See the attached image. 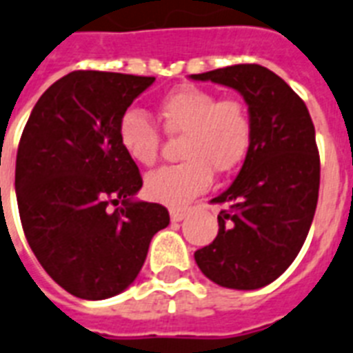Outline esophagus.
I'll return each mask as SVG.
<instances>
[{
    "mask_svg": "<svg viewBox=\"0 0 353 353\" xmlns=\"http://www.w3.org/2000/svg\"><path fill=\"white\" fill-rule=\"evenodd\" d=\"M171 222H182L183 218L188 216V212L183 211V209H171Z\"/></svg>",
    "mask_w": 353,
    "mask_h": 353,
    "instance_id": "esophagus-1",
    "label": "esophagus"
}]
</instances>
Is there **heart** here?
<instances>
[{"instance_id":"heart-1","label":"heart","mask_w":353,"mask_h":353,"mask_svg":"<svg viewBox=\"0 0 353 353\" xmlns=\"http://www.w3.org/2000/svg\"><path fill=\"white\" fill-rule=\"evenodd\" d=\"M162 130L183 137L182 164L168 165L145 179V194L153 202L183 208L208 191L212 171L232 173L247 159L252 121L240 99H220L211 90L183 86L165 95L157 108ZM119 142L133 162L153 165L159 159V128L141 110H126L119 119Z\"/></svg>"}]
</instances>
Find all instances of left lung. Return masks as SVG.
<instances>
[{
  "instance_id": "8db88e82",
  "label": "left lung",
  "mask_w": 353,
  "mask_h": 353,
  "mask_svg": "<svg viewBox=\"0 0 353 353\" xmlns=\"http://www.w3.org/2000/svg\"><path fill=\"white\" fill-rule=\"evenodd\" d=\"M191 79L236 90L252 121L240 173L212 198L229 209L220 211L216 238L194 260L220 287L256 290L290 267L312 225L321 170L316 130L301 97L265 66L234 65Z\"/></svg>"
}]
</instances>
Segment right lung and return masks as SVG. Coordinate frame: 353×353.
Segmentation results:
<instances>
[{
  "instance_id": "1",
  "label": "right lung",
  "mask_w": 353,
  "mask_h": 353,
  "mask_svg": "<svg viewBox=\"0 0 353 353\" xmlns=\"http://www.w3.org/2000/svg\"><path fill=\"white\" fill-rule=\"evenodd\" d=\"M153 83L77 70L41 95L23 130L16 196L26 241L55 283L81 299L126 290L151 238L170 225L164 205L135 200L142 176L117 135L122 113Z\"/></svg>"
}]
</instances>
